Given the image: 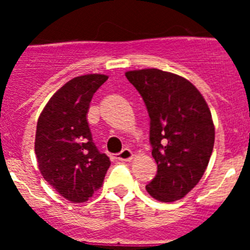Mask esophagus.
I'll return each mask as SVG.
<instances>
[{
	"label": "esophagus",
	"instance_id": "34e87169",
	"mask_svg": "<svg viewBox=\"0 0 250 250\" xmlns=\"http://www.w3.org/2000/svg\"><path fill=\"white\" fill-rule=\"evenodd\" d=\"M116 159L120 161H130L132 159V151L130 149H124L116 155Z\"/></svg>",
	"mask_w": 250,
	"mask_h": 250
}]
</instances>
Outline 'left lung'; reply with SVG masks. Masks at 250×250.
Returning a JSON list of instances; mask_svg holds the SVG:
<instances>
[{
    "instance_id": "1",
    "label": "left lung",
    "mask_w": 250,
    "mask_h": 250,
    "mask_svg": "<svg viewBox=\"0 0 250 250\" xmlns=\"http://www.w3.org/2000/svg\"><path fill=\"white\" fill-rule=\"evenodd\" d=\"M125 76L149 112V140L158 171L146 185L147 193L163 203L182 199L199 183L213 152L210 110L199 90L179 75L144 68Z\"/></svg>"
}]
</instances>
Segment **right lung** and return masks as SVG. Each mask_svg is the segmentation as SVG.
Returning a JSON list of instances; mask_svg holds the SVG:
<instances>
[{
  "label": "right lung",
  "mask_w": 250,
  "mask_h": 250,
  "mask_svg": "<svg viewBox=\"0 0 250 250\" xmlns=\"http://www.w3.org/2000/svg\"><path fill=\"white\" fill-rule=\"evenodd\" d=\"M106 75L77 76L57 90L37 120L35 152L43 179L72 203L100 189L110 159L92 141L86 115Z\"/></svg>",
  "instance_id": "add662e5"
}]
</instances>
